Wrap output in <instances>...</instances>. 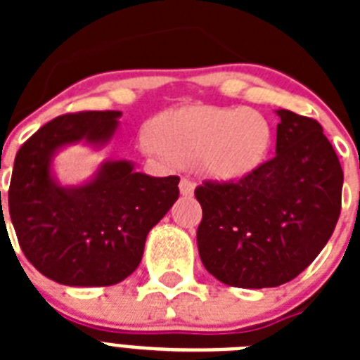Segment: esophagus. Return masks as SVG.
Listing matches in <instances>:
<instances>
[{
    "mask_svg": "<svg viewBox=\"0 0 360 360\" xmlns=\"http://www.w3.org/2000/svg\"><path fill=\"white\" fill-rule=\"evenodd\" d=\"M195 187H196V182L193 180V178L184 176L182 180H180V193H182L184 196L193 195V193H195Z\"/></svg>",
    "mask_w": 360,
    "mask_h": 360,
    "instance_id": "34e87169",
    "label": "esophagus"
}]
</instances>
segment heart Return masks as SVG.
<instances>
[{"instance_id":"obj_1","label":"heart","mask_w":360,"mask_h":360,"mask_svg":"<svg viewBox=\"0 0 360 360\" xmlns=\"http://www.w3.org/2000/svg\"><path fill=\"white\" fill-rule=\"evenodd\" d=\"M272 128L250 108L189 106L165 111L142 139L148 155L191 164L216 180H240L265 162Z\"/></svg>"}]
</instances>
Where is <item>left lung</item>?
Masks as SVG:
<instances>
[{
  "instance_id": "1",
  "label": "left lung",
  "mask_w": 360,
  "mask_h": 360,
  "mask_svg": "<svg viewBox=\"0 0 360 360\" xmlns=\"http://www.w3.org/2000/svg\"><path fill=\"white\" fill-rule=\"evenodd\" d=\"M276 157L240 180H205L196 240L203 266L229 287L297 278L341 214L342 167L316 119L278 110Z\"/></svg>"
}]
</instances>
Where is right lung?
<instances>
[{
    "label": "right lung",
    "mask_w": 360,
    "mask_h": 360,
    "mask_svg": "<svg viewBox=\"0 0 360 360\" xmlns=\"http://www.w3.org/2000/svg\"><path fill=\"white\" fill-rule=\"evenodd\" d=\"M120 115L106 110L56 117L15 155L8 212L19 247L41 274L61 285L110 287L128 278L141 263L148 232L180 195L178 176L135 173L128 160L106 162L86 186L53 182V153L82 139L104 144Z\"/></svg>",
    "instance_id": "obj_1"
}]
</instances>
